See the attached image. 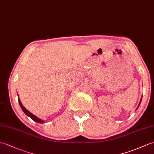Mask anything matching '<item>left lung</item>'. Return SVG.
<instances>
[{
    "mask_svg": "<svg viewBox=\"0 0 154 154\" xmlns=\"http://www.w3.org/2000/svg\"><path fill=\"white\" fill-rule=\"evenodd\" d=\"M142 97H141V98H140V103H139V104H138V106H137V109L136 110H137L138 109V108L139 107V106H140V103H141V100H142Z\"/></svg>",
    "mask_w": 154,
    "mask_h": 154,
    "instance_id": "8db88e82",
    "label": "left lung"
}]
</instances>
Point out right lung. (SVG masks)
Masks as SVG:
<instances>
[{
    "mask_svg": "<svg viewBox=\"0 0 154 154\" xmlns=\"http://www.w3.org/2000/svg\"><path fill=\"white\" fill-rule=\"evenodd\" d=\"M17 97H18V102H19V104H20V107L21 108V109H22V110L23 111V112L24 113L27 115V116H29V117H30L31 118L33 121H35V122H37V123H44L45 122H44V120H42V119H40L39 118H38L37 117V116H36L35 115H34V114H32L31 112H30L29 110H27V109H26V108L23 106V104H21V100H20V98H19V95H18V94H17Z\"/></svg>",
    "mask_w": 154,
    "mask_h": 154,
    "instance_id": "right-lung-1",
    "label": "right lung"
}]
</instances>
